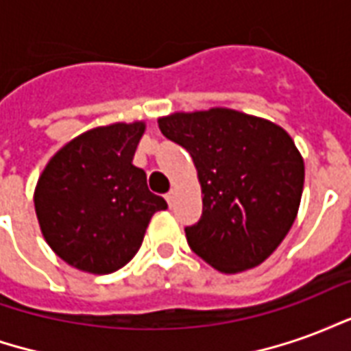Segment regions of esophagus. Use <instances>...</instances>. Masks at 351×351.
Masks as SVG:
<instances>
[{
  "instance_id": "esophagus-1",
  "label": "esophagus",
  "mask_w": 351,
  "mask_h": 351,
  "mask_svg": "<svg viewBox=\"0 0 351 351\" xmlns=\"http://www.w3.org/2000/svg\"><path fill=\"white\" fill-rule=\"evenodd\" d=\"M165 201H167L169 206L175 205V191H169L167 195H165Z\"/></svg>"
}]
</instances>
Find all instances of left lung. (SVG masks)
<instances>
[{
    "label": "left lung",
    "instance_id": "left-lung-1",
    "mask_svg": "<svg viewBox=\"0 0 351 351\" xmlns=\"http://www.w3.org/2000/svg\"><path fill=\"white\" fill-rule=\"evenodd\" d=\"M161 133L190 152L203 214L186 228L190 248L226 274L258 267L276 250L301 205L304 161L286 130L214 107L173 112Z\"/></svg>",
    "mask_w": 351,
    "mask_h": 351
}]
</instances>
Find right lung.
Wrapping results in <instances>:
<instances>
[{
    "label": "right lung",
    "instance_id": "right-lung-1",
    "mask_svg": "<svg viewBox=\"0 0 351 351\" xmlns=\"http://www.w3.org/2000/svg\"><path fill=\"white\" fill-rule=\"evenodd\" d=\"M145 122L84 131L43 169L34 193L45 241L58 258L92 274H110L137 254L150 218L167 203L133 165Z\"/></svg>",
    "mask_w": 351,
    "mask_h": 351
}]
</instances>
